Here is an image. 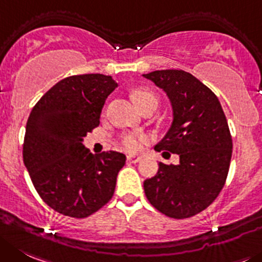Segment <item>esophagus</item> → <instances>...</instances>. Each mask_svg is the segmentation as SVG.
<instances>
[{
    "instance_id": "34e87169",
    "label": "esophagus",
    "mask_w": 262,
    "mask_h": 262,
    "mask_svg": "<svg viewBox=\"0 0 262 262\" xmlns=\"http://www.w3.org/2000/svg\"><path fill=\"white\" fill-rule=\"evenodd\" d=\"M126 160L129 161V163H138V161H141V156H137V155H128V158H126Z\"/></svg>"
}]
</instances>
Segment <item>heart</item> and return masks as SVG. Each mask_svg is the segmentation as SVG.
Wrapping results in <instances>:
<instances>
[{
	"label": "heart",
	"instance_id": "heart-1",
	"mask_svg": "<svg viewBox=\"0 0 262 262\" xmlns=\"http://www.w3.org/2000/svg\"><path fill=\"white\" fill-rule=\"evenodd\" d=\"M132 99H133L134 103L141 108L142 111L145 107L150 106V104H155L158 107V97L155 95V93H152L151 90L145 89V88H138V89H134L130 94ZM146 143V137L142 134L137 133H128L125 136H123L121 138V146L125 151L132 154H136L138 151L142 150L143 145Z\"/></svg>",
	"mask_w": 262,
	"mask_h": 262
}]
</instances>
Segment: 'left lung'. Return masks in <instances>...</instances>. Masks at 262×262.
Masks as SVG:
<instances>
[{"label":"left lung","mask_w":262,"mask_h":262,"mask_svg":"<svg viewBox=\"0 0 262 262\" xmlns=\"http://www.w3.org/2000/svg\"><path fill=\"white\" fill-rule=\"evenodd\" d=\"M169 97L173 124L155 146L180 156V164L159 163L156 176L143 182L146 198L170 219H189L214 202L226 182L233 139L219 98L182 70L143 75ZM163 154V155H164Z\"/></svg>","instance_id":"left-lung-1"}]
</instances>
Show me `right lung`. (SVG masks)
<instances>
[{"label":"right lung","mask_w":262,"mask_h":262,"mask_svg":"<svg viewBox=\"0 0 262 262\" xmlns=\"http://www.w3.org/2000/svg\"><path fill=\"white\" fill-rule=\"evenodd\" d=\"M117 86L111 76L66 77L29 114L23 160L41 199L58 213L85 219L111 200L125 155H93L82 138L99 125L106 98Z\"/></svg>","instance_id":"add662e5"}]
</instances>
